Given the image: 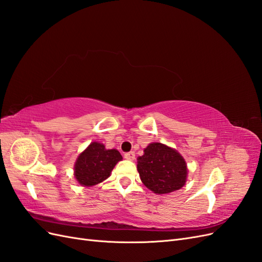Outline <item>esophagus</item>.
Instances as JSON below:
<instances>
[{"mask_svg":"<svg viewBox=\"0 0 262 262\" xmlns=\"http://www.w3.org/2000/svg\"><path fill=\"white\" fill-rule=\"evenodd\" d=\"M124 158H125V160H128V161H133L134 158H136V154H134V152L125 153L124 154Z\"/></svg>","mask_w":262,"mask_h":262,"instance_id":"1","label":"esophagus"}]
</instances>
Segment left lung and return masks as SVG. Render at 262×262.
<instances>
[{
  "mask_svg": "<svg viewBox=\"0 0 262 262\" xmlns=\"http://www.w3.org/2000/svg\"><path fill=\"white\" fill-rule=\"evenodd\" d=\"M138 171L144 186L157 194L175 191L187 179L186 162L176 149L150 143L138 158Z\"/></svg>",
  "mask_w": 262,
  "mask_h": 262,
  "instance_id": "8db88e82",
  "label": "left lung"
}]
</instances>
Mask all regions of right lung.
Returning <instances> with one entry per match:
<instances>
[{
  "instance_id": "1",
  "label": "right lung",
  "mask_w": 262,
  "mask_h": 262,
  "mask_svg": "<svg viewBox=\"0 0 262 262\" xmlns=\"http://www.w3.org/2000/svg\"><path fill=\"white\" fill-rule=\"evenodd\" d=\"M122 160L117 149H106L104 144L93 142L78 156L74 166L76 180L84 187H91L110 176L116 164Z\"/></svg>"
}]
</instances>
